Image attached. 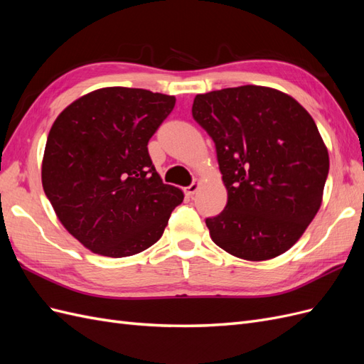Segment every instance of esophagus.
<instances>
[{
    "label": "esophagus",
    "instance_id": "1",
    "mask_svg": "<svg viewBox=\"0 0 364 364\" xmlns=\"http://www.w3.org/2000/svg\"><path fill=\"white\" fill-rule=\"evenodd\" d=\"M197 190H199V182H193L190 186H186L185 188V194L188 196V197H193L196 193H197Z\"/></svg>",
    "mask_w": 364,
    "mask_h": 364
}]
</instances>
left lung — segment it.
I'll return each instance as SVG.
<instances>
[{
    "label": "left lung",
    "instance_id": "obj_1",
    "mask_svg": "<svg viewBox=\"0 0 364 364\" xmlns=\"http://www.w3.org/2000/svg\"><path fill=\"white\" fill-rule=\"evenodd\" d=\"M191 112L214 141L228 190L223 211L205 220L214 243L249 261L289 250L321 208L329 170L311 115L255 85L196 95Z\"/></svg>",
    "mask_w": 364,
    "mask_h": 364
}]
</instances>
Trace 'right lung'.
<instances>
[{"label": "right lung", "instance_id": "1", "mask_svg": "<svg viewBox=\"0 0 364 364\" xmlns=\"http://www.w3.org/2000/svg\"><path fill=\"white\" fill-rule=\"evenodd\" d=\"M174 103L138 87H103L54 121L43 191L65 229L94 253L123 258L149 249L182 203L183 193L162 182L147 149Z\"/></svg>", "mask_w": 364, "mask_h": 364}]
</instances>
